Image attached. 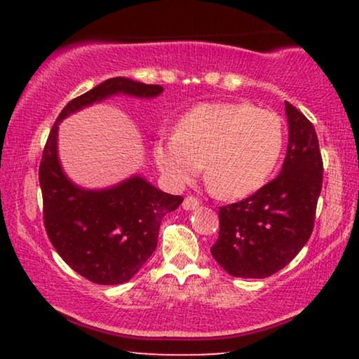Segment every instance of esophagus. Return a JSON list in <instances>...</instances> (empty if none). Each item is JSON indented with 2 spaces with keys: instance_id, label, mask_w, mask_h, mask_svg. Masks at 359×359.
Wrapping results in <instances>:
<instances>
[{
  "instance_id": "esophagus-1",
  "label": "esophagus",
  "mask_w": 359,
  "mask_h": 359,
  "mask_svg": "<svg viewBox=\"0 0 359 359\" xmlns=\"http://www.w3.org/2000/svg\"><path fill=\"white\" fill-rule=\"evenodd\" d=\"M183 208L186 210H194L199 208V199L194 198V196H188V198H184L183 201Z\"/></svg>"
}]
</instances>
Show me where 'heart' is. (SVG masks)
<instances>
[{
	"instance_id": "obj_1",
	"label": "heart",
	"mask_w": 359,
	"mask_h": 359,
	"mask_svg": "<svg viewBox=\"0 0 359 359\" xmlns=\"http://www.w3.org/2000/svg\"><path fill=\"white\" fill-rule=\"evenodd\" d=\"M283 122L245 102H204L178 121L173 137L154 147L155 163L175 188L201 173L222 199H238L266 183L283 151Z\"/></svg>"
}]
</instances>
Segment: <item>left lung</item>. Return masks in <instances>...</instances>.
<instances>
[{
	"label": "left lung",
	"mask_w": 359,
	"mask_h": 359,
	"mask_svg": "<svg viewBox=\"0 0 359 359\" xmlns=\"http://www.w3.org/2000/svg\"><path fill=\"white\" fill-rule=\"evenodd\" d=\"M289 144L281 173L238 203L219 208L210 253L235 278H268L311 238L322 191L323 161L312 122L286 102Z\"/></svg>",
	"instance_id": "8db88e82"
}]
</instances>
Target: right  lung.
<instances>
[{
	"label": "right lung",
	"mask_w": 359,
	"mask_h": 359,
	"mask_svg": "<svg viewBox=\"0 0 359 359\" xmlns=\"http://www.w3.org/2000/svg\"><path fill=\"white\" fill-rule=\"evenodd\" d=\"M161 91L158 85L109 78L63 107L43 147L39 183L46 232L63 262L91 283L129 281L155 252L163 215L178 209L183 198L163 193L139 176L106 191L76 188L57 158L58 122L117 93L154 97Z\"/></svg>",
	"instance_id": "1"
}]
</instances>
